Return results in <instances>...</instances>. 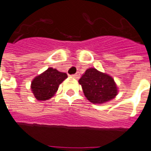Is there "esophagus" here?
<instances>
[{"instance_id": "1", "label": "esophagus", "mask_w": 151, "mask_h": 151, "mask_svg": "<svg viewBox=\"0 0 151 151\" xmlns=\"http://www.w3.org/2000/svg\"><path fill=\"white\" fill-rule=\"evenodd\" d=\"M71 76H72L73 78H75V79H79V78L81 77V75H80V73H79V72H77V73L72 75Z\"/></svg>"}]
</instances>
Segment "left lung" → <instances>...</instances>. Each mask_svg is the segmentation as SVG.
I'll use <instances>...</instances> for the list:
<instances>
[{
  "label": "left lung",
  "instance_id": "obj_1",
  "mask_svg": "<svg viewBox=\"0 0 151 151\" xmlns=\"http://www.w3.org/2000/svg\"><path fill=\"white\" fill-rule=\"evenodd\" d=\"M85 96L93 104H104L116 97L117 87L112 76L89 68L79 80Z\"/></svg>",
  "mask_w": 151,
  "mask_h": 151
}]
</instances>
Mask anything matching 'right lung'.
<instances>
[{
	"label": "right lung",
	"instance_id": "right-lung-1",
	"mask_svg": "<svg viewBox=\"0 0 151 151\" xmlns=\"http://www.w3.org/2000/svg\"><path fill=\"white\" fill-rule=\"evenodd\" d=\"M67 78V75L49 67L36 76L31 83V90L39 101L49 99L58 91L59 85Z\"/></svg>",
	"mask_w": 151,
	"mask_h": 151
}]
</instances>
